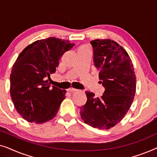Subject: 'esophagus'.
I'll use <instances>...</instances> for the list:
<instances>
[{
    "mask_svg": "<svg viewBox=\"0 0 157 157\" xmlns=\"http://www.w3.org/2000/svg\"><path fill=\"white\" fill-rule=\"evenodd\" d=\"M67 91H69V92H74V91H78V90L76 89H74V88L71 87V88H69V89H67Z\"/></svg>",
    "mask_w": 157,
    "mask_h": 157,
    "instance_id": "obj_1",
    "label": "esophagus"
}]
</instances>
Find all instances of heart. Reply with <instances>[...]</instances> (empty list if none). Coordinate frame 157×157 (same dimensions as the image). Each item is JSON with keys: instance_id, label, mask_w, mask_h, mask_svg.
<instances>
[{"instance_id": "b5f03b06", "label": "heart", "mask_w": 157, "mask_h": 157, "mask_svg": "<svg viewBox=\"0 0 157 157\" xmlns=\"http://www.w3.org/2000/svg\"><path fill=\"white\" fill-rule=\"evenodd\" d=\"M87 48L86 46H83V47H82V48Z\"/></svg>"}]
</instances>
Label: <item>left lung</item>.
Segmentation results:
<instances>
[{"mask_svg": "<svg viewBox=\"0 0 157 157\" xmlns=\"http://www.w3.org/2000/svg\"><path fill=\"white\" fill-rule=\"evenodd\" d=\"M94 65L99 72L104 92L96 98L86 91V103L80 108L84 123L109 129L121 121L136 93V76L129 56L123 47L110 39L91 40Z\"/></svg>", "mask_w": 157, "mask_h": 157, "instance_id": "1", "label": "left lung"}]
</instances>
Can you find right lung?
Returning a JSON list of instances; mask_svg holds the SVG:
<instances>
[{
	"label": "right lung",
	"mask_w": 157,
	"mask_h": 157,
	"mask_svg": "<svg viewBox=\"0 0 157 157\" xmlns=\"http://www.w3.org/2000/svg\"><path fill=\"white\" fill-rule=\"evenodd\" d=\"M74 46L50 37L36 40L19 54L10 76V92L15 108L26 121L41 124L56 115L66 92L48 81L61 56Z\"/></svg>",
	"instance_id": "1"
}]
</instances>
